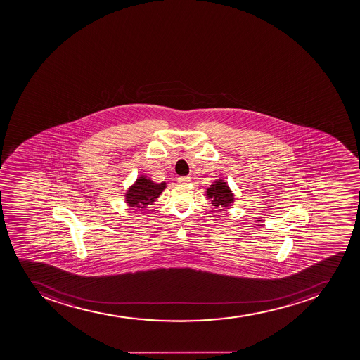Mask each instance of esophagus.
I'll return each mask as SVG.
<instances>
[{
  "mask_svg": "<svg viewBox=\"0 0 360 360\" xmlns=\"http://www.w3.org/2000/svg\"><path fill=\"white\" fill-rule=\"evenodd\" d=\"M190 181H191V179H190L188 176H183V177H179V183H181V184H185V183H188Z\"/></svg>",
  "mask_w": 360,
  "mask_h": 360,
  "instance_id": "esophagus-1",
  "label": "esophagus"
}]
</instances>
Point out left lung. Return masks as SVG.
I'll use <instances>...</instances> for the list:
<instances>
[{
	"label": "left lung",
	"mask_w": 360,
	"mask_h": 360,
	"mask_svg": "<svg viewBox=\"0 0 360 360\" xmlns=\"http://www.w3.org/2000/svg\"><path fill=\"white\" fill-rule=\"evenodd\" d=\"M206 198L210 199V202L215 208L219 210H226L230 206H233L235 201V195H233L231 188L226 181L219 179L213 181V184L207 188Z\"/></svg>",
	"instance_id": "1"
}]
</instances>
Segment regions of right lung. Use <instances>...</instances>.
<instances>
[{"label": "right lung", "instance_id": "add662e5", "mask_svg": "<svg viewBox=\"0 0 360 360\" xmlns=\"http://www.w3.org/2000/svg\"><path fill=\"white\" fill-rule=\"evenodd\" d=\"M167 188L166 181L155 183L146 175H140L134 184L127 188L125 202L127 206L138 210H145L148 205L153 204Z\"/></svg>", "mask_w": 360, "mask_h": 360}]
</instances>
